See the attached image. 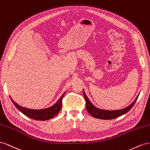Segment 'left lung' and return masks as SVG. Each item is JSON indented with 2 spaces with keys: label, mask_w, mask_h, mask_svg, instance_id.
<instances>
[{
  "label": "left lung",
  "mask_w": 150,
  "mask_h": 150,
  "mask_svg": "<svg viewBox=\"0 0 150 150\" xmlns=\"http://www.w3.org/2000/svg\"><path fill=\"white\" fill-rule=\"evenodd\" d=\"M83 94L85 99V102H86V109L88 111V112L91 115H92L93 117L100 119H105V120L117 118L119 116H121V115L127 113L128 111L131 110V109L133 107L139 96H137L134 101L132 102L131 105H129L125 109L116 110H102L96 108V107L91 103V102L89 100L88 97L86 96V94L85 93L84 91H83Z\"/></svg>",
  "instance_id": "left-lung-1"
}]
</instances>
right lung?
I'll return each instance as SVG.
<instances>
[{
    "label": "right lung",
    "instance_id": "right-lung-1",
    "mask_svg": "<svg viewBox=\"0 0 150 150\" xmlns=\"http://www.w3.org/2000/svg\"><path fill=\"white\" fill-rule=\"evenodd\" d=\"M66 92H64L62 97H60L59 100L57 102V103L54 104L51 108H47L45 109H41V110H34V109H27L25 108H23L21 105H19L18 104L11 99L12 103L16 107V108L19 110H20L21 112L24 114L27 117L35 119V120L38 121H46L48 120L51 118L54 117L55 115H57L59 111H60L62 106V99L63 96H65Z\"/></svg>",
    "mask_w": 150,
    "mask_h": 150
}]
</instances>
